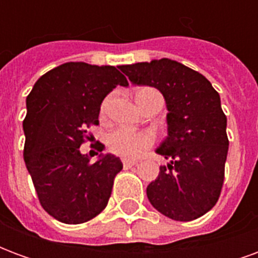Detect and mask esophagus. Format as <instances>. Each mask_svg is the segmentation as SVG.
Here are the masks:
<instances>
[{"mask_svg":"<svg viewBox=\"0 0 258 258\" xmlns=\"http://www.w3.org/2000/svg\"><path fill=\"white\" fill-rule=\"evenodd\" d=\"M137 160H134V159H123V167L124 168H130L133 167V166H135L137 164Z\"/></svg>","mask_w":258,"mask_h":258,"instance_id":"34e87169","label":"esophagus"}]
</instances>
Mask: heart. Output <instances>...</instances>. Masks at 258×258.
<instances>
[{
  "instance_id": "heart-1",
  "label": "heart",
  "mask_w": 258,
  "mask_h": 258,
  "mask_svg": "<svg viewBox=\"0 0 258 258\" xmlns=\"http://www.w3.org/2000/svg\"><path fill=\"white\" fill-rule=\"evenodd\" d=\"M105 107H106V101L102 105V110H105ZM152 144H153V135L148 131H130V130L118 128L107 135L109 151L125 159H135L141 156L148 148H151Z\"/></svg>"
}]
</instances>
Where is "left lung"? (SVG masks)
I'll return each mask as SVG.
<instances>
[{
  "label": "left lung",
  "mask_w": 258,
  "mask_h": 258,
  "mask_svg": "<svg viewBox=\"0 0 258 258\" xmlns=\"http://www.w3.org/2000/svg\"><path fill=\"white\" fill-rule=\"evenodd\" d=\"M121 70L133 84L160 91L168 110V135L156 153L170 163L148 185V199L175 221L199 218L214 207L224 184L229 141L218 92L203 74L167 58Z\"/></svg>",
  "instance_id": "8db88e82"
}]
</instances>
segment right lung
Instances as JSON below:
<instances>
[{"mask_svg":"<svg viewBox=\"0 0 258 258\" xmlns=\"http://www.w3.org/2000/svg\"><path fill=\"white\" fill-rule=\"evenodd\" d=\"M118 68L68 62L37 80L26 99V167L42 209L64 224H83L98 216L123 168L114 155H101L91 163L80 152L90 140L87 128L99 124L105 96L117 85H128ZM103 148L99 144L98 149Z\"/></svg>","mask_w":258,"mask_h":258,"instance_id":"1","label":"right lung"}]
</instances>
